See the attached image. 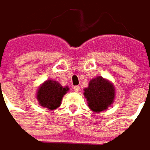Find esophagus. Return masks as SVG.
Masks as SVG:
<instances>
[{"instance_id": "obj_1", "label": "esophagus", "mask_w": 150, "mask_h": 150, "mask_svg": "<svg viewBox=\"0 0 150 150\" xmlns=\"http://www.w3.org/2000/svg\"><path fill=\"white\" fill-rule=\"evenodd\" d=\"M73 89H74V91H75V92H79V90H80L79 86H75L73 87Z\"/></svg>"}]
</instances>
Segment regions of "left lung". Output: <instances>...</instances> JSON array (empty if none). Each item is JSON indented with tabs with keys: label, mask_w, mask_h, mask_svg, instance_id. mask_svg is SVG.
<instances>
[{
	"label": "left lung",
	"mask_w": 150,
	"mask_h": 150,
	"mask_svg": "<svg viewBox=\"0 0 150 150\" xmlns=\"http://www.w3.org/2000/svg\"><path fill=\"white\" fill-rule=\"evenodd\" d=\"M84 96L93 112H102L113 103L115 87L110 80L98 76L89 81L88 86L84 89Z\"/></svg>",
	"instance_id": "1"
}]
</instances>
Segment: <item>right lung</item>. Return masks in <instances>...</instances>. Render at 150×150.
Returning <instances> with one entry per match:
<instances>
[{
  "mask_svg": "<svg viewBox=\"0 0 150 150\" xmlns=\"http://www.w3.org/2000/svg\"><path fill=\"white\" fill-rule=\"evenodd\" d=\"M68 91V86H61L57 80L47 79L38 87L36 97L41 107L54 110L60 107L62 99Z\"/></svg>",
  "mask_w": 150,
  "mask_h": 150,
  "instance_id": "1",
  "label": "right lung"
}]
</instances>
